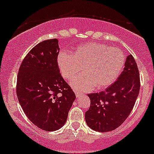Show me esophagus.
Segmentation results:
<instances>
[{
  "instance_id": "1",
  "label": "esophagus",
  "mask_w": 154,
  "mask_h": 154,
  "mask_svg": "<svg viewBox=\"0 0 154 154\" xmlns=\"http://www.w3.org/2000/svg\"><path fill=\"white\" fill-rule=\"evenodd\" d=\"M75 96H76L77 98L80 97L81 95H82V93L79 92V91H75Z\"/></svg>"
}]
</instances>
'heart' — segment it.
I'll use <instances>...</instances> for the list:
<instances>
[{
    "label": "heart",
    "instance_id": "1",
    "mask_svg": "<svg viewBox=\"0 0 154 154\" xmlns=\"http://www.w3.org/2000/svg\"><path fill=\"white\" fill-rule=\"evenodd\" d=\"M126 57L121 49L101 43L94 42L78 46L71 54L61 52L57 58L63 77L71 79V86L80 91L111 86L123 71Z\"/></svg>",
    "mask_w": 154,
    "mask_h": 154
}]
</instances>
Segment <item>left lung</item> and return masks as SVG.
<instances>
[{
  "mask_svg": "<svg viewBox=\"0 0 154 154\" xmlns=\"http://www.w3.org/2000/svg\"><path fill=\"white\" fill-rule=\"evenodd\" d=\"M140 90V76L131 54L126 58L124 68L116 82L105 91L88 94L91 106L85 113L88 127L98 132L116 129L131 112Z\"/></svg>",
  "mask_w": 154,
  "mask_h": 154,
  "instance_id": "left-lung-1",
  "label": "left lung"
}]
</instances>
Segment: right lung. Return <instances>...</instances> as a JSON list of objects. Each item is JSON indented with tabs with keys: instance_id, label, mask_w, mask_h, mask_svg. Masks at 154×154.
<instances>
[{
	"instance_id": "add662e5",
	"label": "right lung",
	"mask_w": 154,
	"mask_h": 154,
	"mask_svg": "<svg viewBox=\"0 0 154 154\" xmlns=\"http://www.w3.org/2000/svg\"><path fill=\"white\" fill-rule=\"evenodd\" d=\"M57 39L45 40L23 60L17 79L16 94L28 119L41 129H60L67 120L75 93L61 76L57 58Z\"/></svg>"
}]
</instances>
